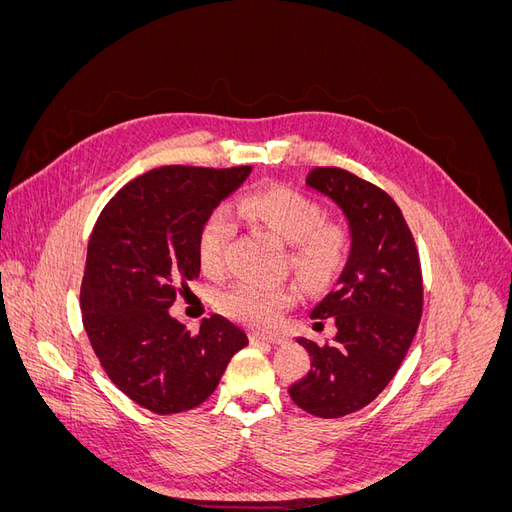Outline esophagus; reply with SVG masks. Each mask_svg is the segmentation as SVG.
I'll return each instance as SVG.
<instances>
[{
	"label": "esophagus",
	"instance_id": "esophagus-1",
	"mask_svg": "<svg viewBox=\"0 0 512 512\" xmlns=\"http://www.w3.org/2000/svg\"><path fill=\"white\" fill-rule=\"evenodd\" d=\"M250 342L252 344H271V346H280L284 344L286 339L280 337V335H258V333H252L250 335Z\"/></svg>",
	"mask_w": 512,
	"mask_h": 512
}]
</instances>
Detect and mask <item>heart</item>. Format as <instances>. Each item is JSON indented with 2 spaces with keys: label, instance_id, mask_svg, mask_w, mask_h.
<instances>
[{
  "label": "heart",
  "instance_id": "1",
  "mask_svg": "<svg viewBox=\"0 0 512 512\" xmlns=\"http://www.w3.org/2000/svg\"><path fill=\"white\" fill-rule=\"evenodd\" d=\"M239 211L247 220L271 230L288 243V265L309 286H327L342 269L348 252V230L339 222H324L322 207L288 185H269L245 194ZM232 237V220L224 209L213 211L200 226L196 254L200 269L218 275ZM297 301V288L237 284L222 294L220 309L243 324L267 329Z\"/></svg>",
  "mask_w": 512,
  "mask_h": 512
}]
</instances>
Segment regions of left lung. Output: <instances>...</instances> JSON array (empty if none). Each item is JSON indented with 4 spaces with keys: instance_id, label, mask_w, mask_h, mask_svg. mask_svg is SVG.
Returning <instances> with one entry per match:
<instances>
[{
    "instance_id": "1",
    "label": "left lung",
    "mask_w": 512,
    "mask_h": 512,
    "mask_svg": "<svg viewBox=\"0 0 512 512\" xmlns=\"http://www.w3.org/2000/svg\"><path fill=\"white\" fill-rule=\"evenodd\" d=\"M305 183L342 209L350 254L309 314L329 318L335 335L324 344L297 337L312 369L288 393L309 414L339 418L371 404L404 361L423 314L421 262L404 215L374 183L333 166L314 168Z\"/></svg>"
}]
</instances>
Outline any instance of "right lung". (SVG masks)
<instances>
[{"mask_svg":"<svg viewBox=\"0 0 512 512\" xmlns=\"http://www.w3.org/2000/svg\"><path fill=\"white\" fill-rule=\"evenodd\" d=\"M252 166H162L108 200L87 245L83 327L106 376L156 414L192 410L215 391L247 335L224 316L192 335L168 314L179 284L200 273L203 222Z\"/></svg>","mask_w":512,"mask_h":512,"instance_id":"right-lung-1","label":"right lung"}]
</instances>
